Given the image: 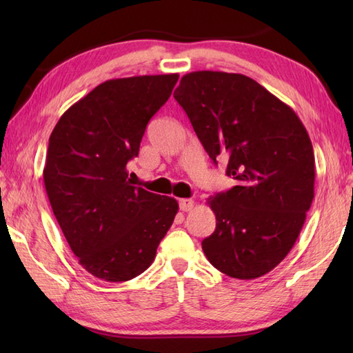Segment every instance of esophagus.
Listing matches in <instances>:
<instances>
[{"label":"esophagus","instance_id":"1","mask_svg":"<svg viewBox=\"0 0 353 353\" xmlns=\"http://www.w3.org/2000/svg\"><path fill=\"white\" fill-rule=\"evenodd\" d=\"M192 206H194V201L191 199H181V200H179V208H181V211H183V212L191 211Z\"/></svg>","mask_w":353,"mask_h":353}]
</instances>
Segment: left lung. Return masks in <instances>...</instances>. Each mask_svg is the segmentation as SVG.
Returning a JSON list of instances; mask_svg holds the SVG:
<instances>
[{"mask_svg": "<svg viewBox=\"0 0 353 353\" xmlns=\"http://www.w3.org/2000/svg\"><path fill=\"white\" fill-rule=\"evenodd\" d=\"M174 99L209 157L226 161V174L236 182L208 199L216 226L201 249L235 279L267 274L292 249L312 203L308 132L288 104L243 74H185Z\"/></svg>", "mask_w": 353, "mask_h": 353, "instance_id": "left-lung-1", "label": "left lung"}]
</instances>
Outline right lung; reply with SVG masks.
<instances>
[{"label":"right lung","instance_id":"obj_1","mask_svg":"<svg viewBox=\"0 0 353 353\" xmlns=\"http://www.w3.org/2000/svg\"><path fill=\"white\" fill-rule=\"evenodd\" d=\"M179 74L112 79L74 103L51 132L43 183L88 273L124 282L144 273L179 211L176 199L134 186L127 162Z\"/></svg>","mask_w":353,"mask_h":353}]
</instances>
